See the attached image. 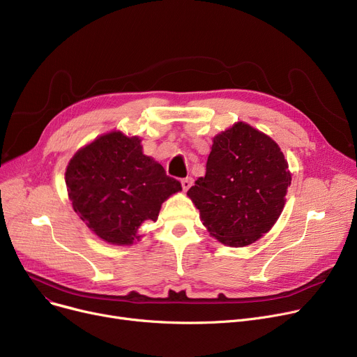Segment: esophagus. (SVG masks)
I'll return each instance as SVG.
<instances>
[{
    "label": "esophagus",
    "instance_id": "1",
    "mask_svg": "<svg viewBox=\"0 0 357 357\" xmlns=\"http://www.w3.org/2000/svg\"><path fill=\"white\" fill-rule=\"evenodd\" d=\"M181 183H182V190L183 191H188L191 188V185H192V178L191 176H186V178H183L181 181Z\"/></svg>",
    "mask_w": 357,
    "mask_h": 357
}]
</instances>
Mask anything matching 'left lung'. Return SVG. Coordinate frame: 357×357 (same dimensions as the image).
Masks as SVG:
<instances>
[{
    "mask_svg": "<svg viewBox=\"0 0 357 357\" xmlns=\"http://www.w3.org/2000/svg\"><path fill=\"white\" fill-rule=\"evenodd\" d=\"M289 185L288 162L279 146L249 124L237 123L214 137L207 172L188 197L211 236L241 248L272 229Z\"/></svg>",
    "mask_w": 357,
    "mask_h": 357,
    "instance_id": "left-lung-1",
    "label": "left lung"
}]
</instances>
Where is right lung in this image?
<instances>
[{
  "mask_svg": "<svg viewBox=\"0 0 357 357\" xmlns=\"http://www.w3.org/2000/svg\"><path fill=\"white\" fill-rule=\"evenodd\" d=\"M65 181L75 213L112 245H131L140 224L156 221L162 202L182 190L160 163L143 155L139 137L120 131L81 149Z\"/></svg>",
  "mask_w": 357,
  "mask_h": 357,
  "instance_id": "right-lung-1",
  "label": "right lung"
}]
</instances>
